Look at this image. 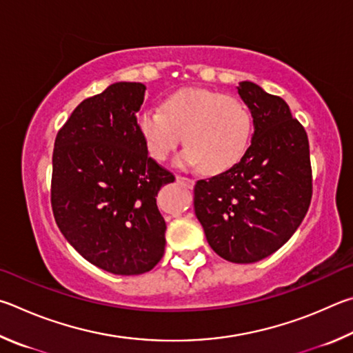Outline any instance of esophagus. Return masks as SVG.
Masks as SVG:
<instances>
[{
	"label": "esophagus",
	"instance_id": "esophagus-1",
	"mask_svg": "<svg viewBox=\"0 0 353 353\" xmlns=\"http://www.w3.org/2000/svg\"><path fill=\"white\" fill-rule=\"evenodd\" d=\"M176 183L183 184V186L188 188V189H192L194 188V180H192V178H188V176H183V175H176Z\"/></svg>",
	"mask_w": 353,
	"mask_h": 353
}]
</instances>
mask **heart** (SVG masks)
<instances>
[{
    "mask_svg": "<svg viewBox=\"0 0 353 353\" xmlns=\"http://www.w3.org/2000/svg\"><path fill=\"white\" fill-rule=\"evenodd\" d=\"M148 157L163 163L180 144L183 165L199 164L215 175L236 165L252 138V114L242 99L205 88H181L161 102V111L145 110L136 121Z\"/></svg>",
    "mask_w": 353,
    "mask_h": 353,
    "instance_id": "b5f03b06",
    "label": "heart"
}]
</instances>
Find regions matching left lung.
<instances>
[{"mask_svg": "<svg viewBox=\"0 0 353 353\" xmlns=\"http://www.w3.org/2000/svg\"><path fill=\"white\" fill-rule=\"evenodd\" d=\"M237 90L254 122L251 145L231 169L195 183L194 209L220 257L254 263L287 243L305 217L313 192L310 148L283 99L252 82Z\"/></svg>", "mask_w": 353, "mask_h": 353, "instance_id": "1", "label": "left lung"}]
</instances>
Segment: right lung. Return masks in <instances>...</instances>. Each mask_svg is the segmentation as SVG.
Wrapping results in <instances>:
<instances>
[{"mask_svg": "<svg viewBox=\"0 0 353 353\" xmlns=\"http://www.w3.org/2000/svg\"><path fill=\"white\" fill-rule=\"evenodd\" d=\"M144 92L142 83L117 82L85 99L52 153L55 223L80 256L119 276L144 274L163 257L165 221L154 196L175 181L139 136Z\"/></svg>", "mask_w": 353, "mask_h": 353, "instance_id": "right-lung-1", "label": "right lung"}]
</instances>
